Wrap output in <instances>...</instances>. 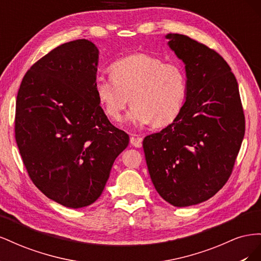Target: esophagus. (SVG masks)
Returning a JSON list of instances; mask_svg holds the SVG:
<instances>
[{
	"label": "esophagus",
	"instance_id": "34e87169",
	"mask_svg": "<svg viewBox=\"0 0 261 261\" xmlns=\"http://www.w3.org/2000/svg\"><path fill=\"white\" fill-rule=\"evenodd\" d=\"M130 144L132 146L136 147V148H140L141 146H143V138L138 137L137 135H134L130 137Z\"/></svg>",
	"mask_w": 261,
	"mask_h": 261
}]
</instances>
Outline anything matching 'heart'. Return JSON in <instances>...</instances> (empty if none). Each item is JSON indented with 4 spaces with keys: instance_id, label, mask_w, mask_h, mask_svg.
<instances>
[{
    "instance_id": "b5f03b06",
    "label": "heart",
    "mask_w": 261,
    "mask_h": 261,
    "mask_svg": "<svg viewBox=\"0 0 261 261\" xmlns=\"http://www.w3.org/2000/svg\"><path fill=\"white\" fill-rule=\"evenodd\" d=\"M111 78L98 77L94 93L110 120L118 122L130 101L127 122L165 126L175 120L184 105L186 77L177 63L163 62L146 53H134L116 61Z\"/></svg>"
}]
</instances>
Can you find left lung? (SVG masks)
<instances>
[{"instance_id":"left-lung-1","label":"left lung","mask_w":261,"mask_h":261,"mask_svg":"<svg viewBox=\"0 0 261 261\" xmlns=\"http://www.w3.org/2000/svg\"><path fill=\"white\" fill-rule=\"evenodd\" d=\"M183 61L186 94L179 114L144 139L155 191L175 207L206 201L230 177L245 134L239 85L224 59L187 36L168 34Z\"/></svg>"}]
</instances>
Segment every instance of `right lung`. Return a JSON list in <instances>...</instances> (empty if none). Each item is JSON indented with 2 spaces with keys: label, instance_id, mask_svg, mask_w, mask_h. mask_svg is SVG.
<instances>
[{
  "label": "right lung",
  "instance_id": "1",
  "mask_svg": "<svg viewBox=\"0 0 261 261\" xmlns=\"http://www.w3.org/2000/svg\"><path fill=\"white\" fill-rule=\"evenodd\" d=\"M99 50L86 39L52 50L19 87L15 138L34 184L67 208L93 203L129 137L105 114L94 93Z\"/></svg>",
  "mask_w": 261,
  "mask_h": 261
}]
</instances>
